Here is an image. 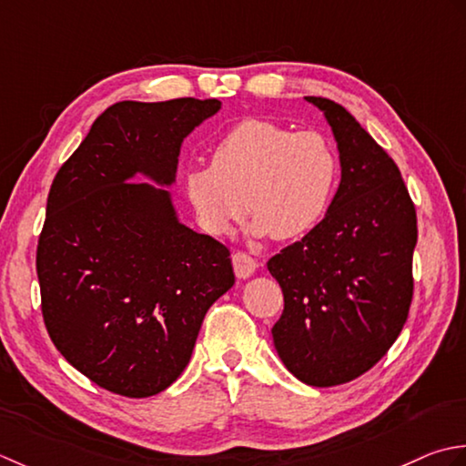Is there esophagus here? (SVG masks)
I'll list each match as a JSON object with an SVG mask.
<instances>
[{
  "mask_svg": "<svg viewBox=\"0 0 466 466\" xmlns=\"http://www.w3.org/2000/svg\"><path fill=\"white\" fill-rule=\"evenodd\" d=\"M233 269H235L237 278L247 279V278H251L255 269H258V261H255L249 253L235 251L233 253Z\"/></svg>",
  "mask_w": 466,
  "mask_h": 466,
  "instance_id": "esophagus-1",
  "label": "esophagus"
}]
</instances>
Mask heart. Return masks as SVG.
Listing matches in <instances>:
<instances>
[{"label":"heart","instance_id":"obj_1","mask_svg":"<svg viewBox=\"0 0 466 466\" xmlns=\"http://www.w3.org/2000/svg\"><path fill=\"white\" fill-rule=\"evenodd\" d=\"M338 178V153L321 132L243 120L217 142L211 165L185 170L183 187L208 233H229L247 198L253 233L286 241L324 219Z\"/></svg>","mask_w":466,"mask_h":466}]
</instances>
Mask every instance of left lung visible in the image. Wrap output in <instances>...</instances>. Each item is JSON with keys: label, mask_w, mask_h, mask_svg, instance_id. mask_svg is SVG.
I'll list each match as a JSON object with an SVG mask.
<instances>
[{"label": "left lung", "mask_w": 466, "mask_h": 466, "mask_svg": "<svg viewBox=\"0 0 466 466\" xmlns=\"http://www.w3.org/2000/svg\"><path fill=\"white\" fill-rule=\"evenodd\" d=\"M306 100L334 132L341 180L324 219L268 261L283 291L271 334L293 376L328 388L368 372L402 331L419 229L386 150L334 100Z\"/></svg>", "instance_id": "8db88e82"}]
</instances>
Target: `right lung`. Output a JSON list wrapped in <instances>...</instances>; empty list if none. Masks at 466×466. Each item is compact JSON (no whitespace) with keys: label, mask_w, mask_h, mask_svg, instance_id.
I'll list each match as a JSON object with an SVG mask.
<instances>
[{"label":"right lung","mask_w":466,"mask_h":466,"mask_svg":"<svg viewBox=\"0 0 466 466\" xmlns=\"http://www.w3.org/2000/svg\"><path fill=\"white\" fill-rule=\"evenodd\" d=\"M215 98L125 100L94 120L56 175L35 269L47 334L106 390L163 392L191 360L207 309L233 288L229 249L178 221L167 188Z\"/></svg>","instance_id":"obj_1"}]
</instances>
